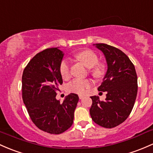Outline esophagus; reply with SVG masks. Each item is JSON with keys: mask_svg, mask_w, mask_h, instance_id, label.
Returning a JSON list of instances; mask_svg holds the SVG:
<instances>
[{"mask_svg": "<svg viewBox=\"0 0 153 153\" xmlns=\"http://www.w3.org/2000/svg\"><path fill=\"white\" fill-rule=\"evenodd\" d=\"M79 99H82L84 98V96L83 95H79Z\"/></svg>", "mask_w": 153, "mask_h": 153, "instance_id": "obj_1", "label": "esophagus"}]
</instances>
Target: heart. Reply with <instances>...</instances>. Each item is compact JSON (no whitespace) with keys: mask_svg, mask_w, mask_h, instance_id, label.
Segmentation results:
<instances>
[{"mask_svg":"<svg viewBox=\"0 0 153 153\" xmlns=\"http://www.w3.org/2000/svg\"><path fill=\"white\" fill-rule=\"evenodd\" d=\"M75 58L90 68V72L93 77L101 79L106 74V65L102 62H98V56L96 52L90 50H85L75 55ZM60 74L62 78L67 79L71 76V68L68 60H63L60 65ZM92 85L90 79H75L67 85L68 91L72 93H83Z\"/></svg>","mask_w":153,"mask_h":153,"instance_id":"heart-1","label":"heart"}]
</instances>
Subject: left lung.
I'll list each match as a JSON object with an SVG mask.
<instances>
[{
  "mask_svg": "<svg viewBox=\"0 0 153 153\" xmlns=\"http://www.w3.org/2000/svg\"><path fill=\"white\" fill-rule=\"evenodd\" d=\"M93 45L106 57L107 71L98 90L107 94L104 101L90 97V114L96 124L111 128L124 122L132 111L137 95V75L134 64L120 50L106 44Z\"/></svg>",
  "mask_w": 153,
  "mask_h": 153,
  "instance_id": "8db88e82",
  "label": "left lung"
}]
</instances>
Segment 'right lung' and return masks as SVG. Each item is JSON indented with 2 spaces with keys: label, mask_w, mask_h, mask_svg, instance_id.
Returning a JSON list of instances; mask_svg holds the SVG:
<instances>
[{
  "label": "right lung",
  "mask_w": 153,
  "mask_h": 153,
  "mask_svg": "<svg viewBox=\"0 0 153 153\" xmlns=\"http://www.w3.org/2000/svg\"><path fill=\"white\" fill-rule=\"evenodd\" d=\"M63 52L46 49L36 54L25 68L22 76V100L33 123L42 131L60 134L72 126L79 96L70 93L63 103L56 99L63 79L60 65Z\"/></svg>",
  "instance_id": "add662e5"
}]
</instances>
